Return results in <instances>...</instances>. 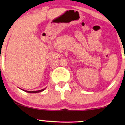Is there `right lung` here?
<instances>
[{"label":"right lung","mask_w":125,"mask_h":125,"mask_svg":"<svg viewBox=\"0 0 125 125\" xmlns=\"http://www.w3.org/2000/svg\"><path fill=\"white\" fill-rule=\"evenodd\" d=\"M19 89H21V88H19ZM46 89V88H44V89H42V90H36V91H28V90H23V89H21L23 90V91L26 92H28V93H31V94H36V93L41 92L43 91V90H44V89Z\"/></svg>","instance_id":"obj_1"}]
</instances>
